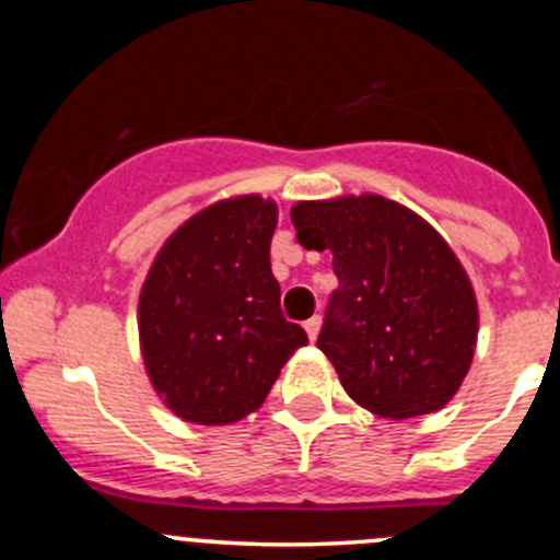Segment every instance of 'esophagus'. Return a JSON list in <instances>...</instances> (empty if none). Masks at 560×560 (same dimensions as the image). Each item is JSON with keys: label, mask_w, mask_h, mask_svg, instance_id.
<instances>
[{"label": "esophagus", "mask_w": 560, "mask_h": 560, "mask_svg": "<svg viewBox=\"0 0 560 560\" xmlns=\"http://www.w3.org/2000/svg\"><path fill=\"white\" fill-rule=\"evenodd\" d=\"M319 325H322L319 316H312V319L303 325V327H306V332H308V338H312V341H316V336H319Z\"/></svg>", "instance_id": "1"}]
</instances>
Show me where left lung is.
Segmentation results:
<instances>
[{
  "instance_id": "1",
  "label": "left lung",
  "mask_w": 560,
  "mask_h": 560,
  "mask_svg": "<svg viewBox=\"0 0 560 560\" xmlns=\"http://www.w3.org/2000/svg\"><path fill=\"white\" fill-rule=\"evenodd\" d=\"M301 246L332 254V292L316 347L349 398L387 420L433 415L460 389L477 349L471 279L422 217L382 195L301 200Z\"/></svg>"
}]
</instances>
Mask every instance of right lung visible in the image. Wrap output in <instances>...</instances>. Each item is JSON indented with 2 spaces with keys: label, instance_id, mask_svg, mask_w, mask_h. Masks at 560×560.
Here are the masks:
<instances>
[{
  "label": "right lung",
  "instance_id": "add662e5",
  "mask_svg": "<svg viewBox=\"0 0 560 560\" xmlns=\"http://www.w3.org/2000/svg\"><path fill=\"white\" fill-rule=\"evenodd\" d=\"M276 224L273 200L228 197L186 219L151 262L138 301L140 352L151 387L184 422L244 420L308 343L279 308Z\"/></svg>",
  "mask_w": 560,
  "mask_h": 560
}]
</instances>
